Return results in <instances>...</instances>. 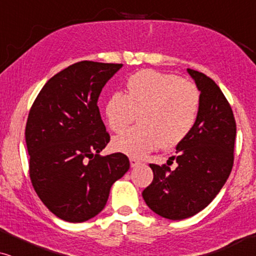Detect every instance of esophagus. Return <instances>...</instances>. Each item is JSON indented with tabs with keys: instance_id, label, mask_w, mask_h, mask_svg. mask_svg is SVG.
<instances>
[{
	"instance_id": "obj_1",
	"label": "esophagus",
	"mask_w": 256,
	"mask_h": 256,
	"mask_svg": "<svg viewBox=\"0 0 256 256\" xmlns=\"http://www.w3.org/2000/svg\"><path fill=\"white\" fill-rule=\"evenodd\" d=\"M129 160H130V166L132 168H135V166H140V164H141V162H140V160H136V158H130Z\"/></svg>"
}]
</instances>
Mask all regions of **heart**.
<instances>
[{
  "instance_id": "1",
  "label": "heart",
  "mask_w": 256,
  "mask_h": 256,
  "mask_svg": "<svg viewBox=\"0 0 256 256\" xmlns=\"http://www.w3.org/2000/svg\"><path fill=\"white\" fill-rule=\"evenodd\" d=\"M127 92H115L104 104L108 127L120 132L138 115L141 127L115 136V152L141 158L157 146H172L190 134L200 108V94L190 82L154 70H141L126 82Z\"/></svg>"
}]
</instances>
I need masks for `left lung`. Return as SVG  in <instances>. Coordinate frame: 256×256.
I'll use <instances>...</instances> for the list:
<instances>
[{"label": "left lung", "mask_w": 256, "mask_h": 256, "mask_svg": "<svg viewBox=\"0 0 256 256\" xmlns=\"http://www.w3.org/2000/svg\"><path fill=\"white\" fill-rule=\"evenodd\" d=\"M200 92L194 127L176 146L177 168L149 164L154 180L142 192L156 214L182 220L204 210L226 183L234 160L236 124L219 86L204 73L188 68Z\"/></svg>", "instance_id": "8db88e82"}]
</instances>
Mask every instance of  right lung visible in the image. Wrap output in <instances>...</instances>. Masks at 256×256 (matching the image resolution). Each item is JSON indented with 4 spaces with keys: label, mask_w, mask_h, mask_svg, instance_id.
Here are the masks:
<instances>
[{
    "label": "right lung",
    "mask_w": 256,
    "mask_h": 256,
    "mask_svg": "<svg viewBox=\"0 0 256 256\" xmlns=\"http://www.w3.org/2000/svg\"><path fill=\"white\" fill-rule=\"evenodd\" d=\"M122 64L84 60L52 76L34 101L26 126L29 174L43 204L65 222L102 211L112 185L129 169L128 157L101 156L110 136L98 99Z\"/></svg>",
    "instance_id": "1"
}]
</instances>
